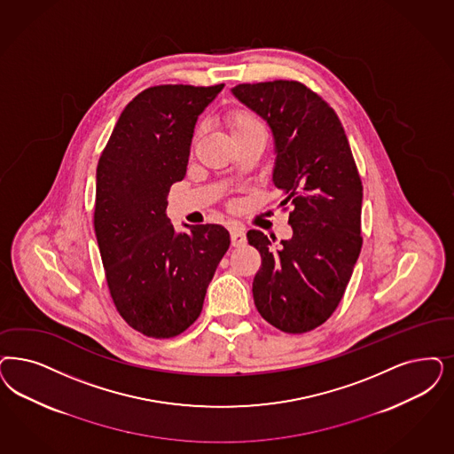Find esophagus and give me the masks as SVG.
Masks as SVG:
<instances>
[{
  "mask_svg": "<svg viewBox=\"0 0 454 454\" xmlns=\"http://www.w3.org/2000/svg\"><path fill=\"white\" fill-rule=\"evenodd\" d=\"M230 235H231V245H233V247H243V245L247 243L245 230L239 228V226H233L231 231H230Z\"/></svg>",
  "mask_w": 454,
  "mask_h": 454,
  "instance_id": "34e87169",
  "label": "esophagus"
}]
</instances>
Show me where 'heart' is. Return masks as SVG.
Returning a JSON list of instances; mask_svg holds the SVG:
<instances>
[{
  "instance_id": "b5f03b06",
  "label": "heart",
  "mask_w": 454,
  "mask_h": 454,
  "mask_svg": "<svg viewBox=\"0 0 454 454\" xmlns=\"http://www.w3.org/2000/svg\"><path fill=\"white\" fill-rule=\"evenodd\" d=\"M226 122H228L231 136L236 134V132H239V130H245V129H250V127H254V125H260L258 121L247 110H233V112H230L228 117H226Z\"/></svg>"
}]
</instances>
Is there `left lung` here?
<instances>
[{
	"label": "left lung",
	"mask_w": 454,
	"mask_h": 454,
	"mask_svg": "<svg viewBox=\"0 0 454 454\" xmlns=\"http://www.w3.org/2000/svg\"><path fill=\"white\" fill-rule=\"evenodd\" d=\"M236 98L270 125L273 184L292 206L290 239L247 233L262 254L253 280L260 315L286 333L322 325L344 297L362 236V181L344 127L329 104L295 80L239 83Z\"/></svg>",
	"instance_id": "8db88e82"
}]
</instances>
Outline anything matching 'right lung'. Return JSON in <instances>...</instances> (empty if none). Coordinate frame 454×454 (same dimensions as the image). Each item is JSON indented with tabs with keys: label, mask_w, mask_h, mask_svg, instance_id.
Here are the masks:
<instances>
[{
	"label": "right lung",
	"mask_w": 454,
	"mask_h": 454,
	"mask_svg": "<svg viewBox=\"0 0 454 454\" xmlns=\"http://www.w3.org/2000/svg\"><path fill=\"white\" fill-rule=\"evenodd\" d=\"M157 85L122 110L98 159L94 228L110 297L137 332L171 339L203 310L207 285L230 248L221 224L176 233L168 194L186 176L198 117L223 90Z\"/></svg>",
	"instance_id": "add662e5"
}]
</instances>
